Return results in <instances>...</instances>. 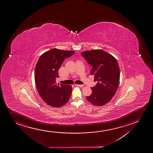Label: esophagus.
Segmentation results:
<instances>
[{"mask_svg": "<svg viewBox=\"0 0 153 153\" xmlns=\"http://www.w3.org/2000/svg\"><path fill=\"white\" fill-rule=\"evenodd\" d=\"M75 85L79 86V87H83L84 86L83 85H81V84H75Z\"/></svg>", "mask_w": 153, "mask_h": 153, "instance_id": "1", "label": "esophagus"}]
</instances>
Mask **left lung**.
<instances>
[{"mask_svg":"<svg viewBox=\"0 0 153 153\" xmlns=\"http://www.w3.org/2000/svg\"><path fill=\"white\" fill-rule=\"evenodd\" d=\"M82 56L91 65V74L94 75L96 85L91 88L92 94L86 97L95 106L104 105L115 95L120 80V69L116 59L108 53L96 49L81 53Z\"/></svg>","mask_w":153,"mask_h":153,"instance_id":"1","label":"left lung"}]
</instances>
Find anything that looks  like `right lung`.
Masks as SVG:
<instances>
[{
    "label": "right lung",
    "mask_w": 153,
    "mask_h": 153,
    "mask_svg": "<svg viewBox=\"0 0 153 153\" xmlns=\"http://www.w3.org/2000/svg\"><path fill=\"white\" fill-rule=\"evenodd\" d=\"M74 51L53 48L39 57L35 70V79L39 94L49 106L60 107L69 100L71 85L56 84L58 70L65 58L71 57Z\"/></svg>",
    "instance_id": "add662e5"
}]
</instances>
